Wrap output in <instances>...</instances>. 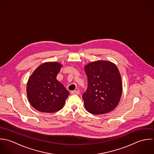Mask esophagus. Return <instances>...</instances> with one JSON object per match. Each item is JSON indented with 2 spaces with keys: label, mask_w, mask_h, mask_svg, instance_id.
I'll use <instances>...</instances> for the list:
<instances>
[{
  "label": "esophagus",
  "mask_w": 154,
  "mask_h": 154,
  "mask_svg": "<svg viewBox=\"0 0 154 154\" xmlns=\"http://www.w3.org/2000/svg\"><path fill=\"white\" fill-rule=\"evenodd\" d=\"M71 93L72 94H79L80 91H72Z\"/></svg>",
  "instance_id": "34e87169"
}]
</instances>
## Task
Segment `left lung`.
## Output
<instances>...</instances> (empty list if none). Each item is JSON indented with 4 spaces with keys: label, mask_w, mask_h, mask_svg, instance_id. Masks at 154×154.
Returning a JSON list of instances; mask_svg holds the SVG:
<instances>
[{
    "label": "left lung",
    "mask_w": 154,
    "mask_h": 154,
    "mask_svg": "<svg viewBox=\"0 0 154 154\" xmlns=\"http://www.w3.org/2000/svg\"><path fill=\"white\" fill-rule=\"evenodd\" d=\"M88 88L82 95L86 110L95 115L113 110L122 93V83L117 66L111 62L98 61L87 65Z\"/></svg>",
    "instance_id": "obj_1"
}]
</instances>
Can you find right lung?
I'll return each mask as SVG.
<instances>
[{
  "instance_id": "obj_1",
  "label": "right lung",
  "mask_w": 154,
  "mask_h": 154,
  "mask_svg": "<svg viewBox=\"0 0 154 154\" xmlns=\"http://www.w3.org/2000/svg\"><path fill=\"white\" fill-rule=\"evenodd\" d=\"M61 66L58 62L44 63L29 78L27 94L30 104L35 109L52 113L63 108L69 93L57 80Z\"/></svg>"
}]
</instances>
